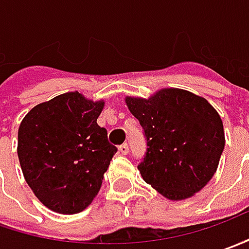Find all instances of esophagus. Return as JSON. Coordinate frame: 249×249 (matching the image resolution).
<instances>
[{
    "label": "esophagus",
    "mask_w": 249,
    "mask_h": 249,
    "mask_svg": "<svg viewBox=\"0 0 249 249\" xmlns=\"http://www.w3.org/2000/svg\"><path fill=\"white\" fill-rule=\"evenodd\" d=\"M118 150H120V153H121V155H126V153H128V145H126V143L120 145L118 146Z\"/></svg>",
    "instance_id": "obj_1"
}]
</instances>
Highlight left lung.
I'll return each instance as SVG.
<instances>
[{
    "instance_id": "1",
    "label": "left lung",
    "mask_w": 249,
    "mask_h": 249,
    "mask_svg": "<svg viewBox=\"0 0 249 249\" xmlns=\"http://www.w3.org/2000/svg\"><path fill=\"white\" fill-rule=\"evenodd\" d=\"M125 103L149 146L138 166L142 178L170 200L199 192L214 176L226 143L213 106L176 88L160 89L149 99L126 96Z\"/></svg>"
}]
</instances>
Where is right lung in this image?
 Returning a JSON list of instances; mask_svg holds the SVG:
<instances>
[{
  "label": "right lung",
  "instance_id": "1",
  "mask_svg": "<svg viewBox=\"0 0 249 249\" xmlns=\"http://www.w3.org/2000/svg\"><path fill=\"white\" fill-rule=\"evenodd\" d=\"M104 102L79 92L35 106L18 131V157L27 185L50 211H85L117 152L97 125Z\"/></svg>",
  "mask_w": 249,
  "mask_h": 249
}]
</instances>
